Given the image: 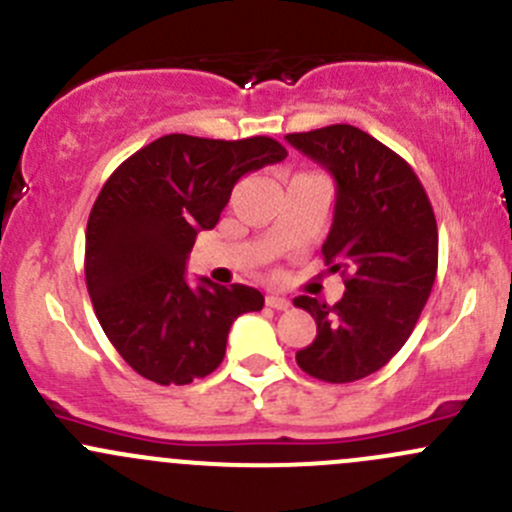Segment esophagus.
Listing matches in <instances>:
<instances>
[{
	"label": "esophagus",
	"instance_id": "1",
	"mask_svg": "<svg viewBox=\"0 0 512 512\" xmlns=\"http://www.w3.org/2000/svg\"><path fill=\"white\" fill-rule=\"evenodd\" d=\"M267 307H272V309H287L289 307V299L287 297H282V294H267Z\"/></svg>",
	"mask_w": 512,
	"mask_h": 512
}]
</instances>
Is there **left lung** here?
<instances>
[{
  "mask_svg": "<svg viewBox=\"0 0 512 512\" xmlns=\"http://www.w3.org/2000/svg\"><path fill=\"white\" fill-rule=\"evenodd\" d=\"M287 141L337 180L322 255L347 287L337 304L294 299L317 322L297 364L319 381L349 384L379 371L414 332L436 282V215L414 168L361 128L337 123Z\"/></svg>",
  "mask_w": 512,
  "mask_h": 512,
  "instance_id": "obj_1",
  "label": "left lung"
}]
</instances>
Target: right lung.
<instances>
[{"label":"right lung","instance_id":"obj_1","mask_svg":"<svg viewBox=\"0 0 512 512\" xmlns=\"http://www.w3.org/2000/svg\"><path fill=\"white\" fill-rule=\"evenodd\" d=\"M285 158L267 136L170 133L103 183L86 225V287L108 342L143 379L183 386L213 374L232 322L262 309L255 287L188 285L185 260L198 232L218 225L237 180Z\"/></svg>","mask_w":512,"mask_h":512}]
</instances>
